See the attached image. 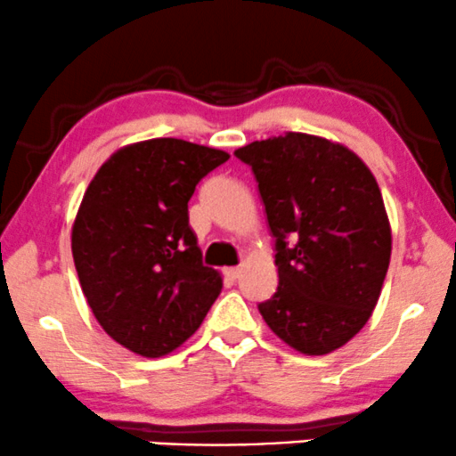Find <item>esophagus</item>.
Instances as JSON below:
<instances>
[{"label":"esophagus","mask_w":456,"mask_h":456,"mask_svg":"<svg viewBox=\"0 0 456 456\" xmlns=\"http://www.w3.org/2000/svg\"><path fill=\"white\" fill-rule=\"evenodd\" d=\"M224 275H226L228 280H239V275H240V269H239V266H230V269L224 271Z\"/></svg>","instance_id":"34e87169"}]
</instances>
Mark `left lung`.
<instances>
[{
    "label": "left lung",
    "mask_w": 456,
    "mask_h": 456,
    "mask_svg": "<svg viewBox=\"0 0 456 456\" xmlns=\"http://www.w3.org/2000/svg\"><path fill=\"white\" fill-rule=\"evenodd\" d=\"M234 155L254 170L275 237L280 286L258 305L262 318L301 354L339 350L371 318L388 271L393 234L376 176L346 144L303 132Z\"/></svg>",
    "instance_id": "8db88e82"
}]
</instances>
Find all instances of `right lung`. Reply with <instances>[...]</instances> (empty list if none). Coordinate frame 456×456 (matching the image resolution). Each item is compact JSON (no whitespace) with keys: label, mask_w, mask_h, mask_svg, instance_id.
Returning a JSON list of instances; mask_svg holds the SVG:
<instances>
[{"label":"right lung","mask_w":456,"mask_h":456,"mask_svg":"<svg viewBox=\"0 0 456 456\" xmlns=\"http://www.w3.org/2000/svg\"><path fill=\"white\" fill-rule=\"evenodd\" d=\"M228 158L151 138L117 149L85 191L72 226L80 288L106 335L134 354L176 350L222 292L219 271L202 265L187 202Z\"/></svg>","instance_id":"1"}]
</instances>
